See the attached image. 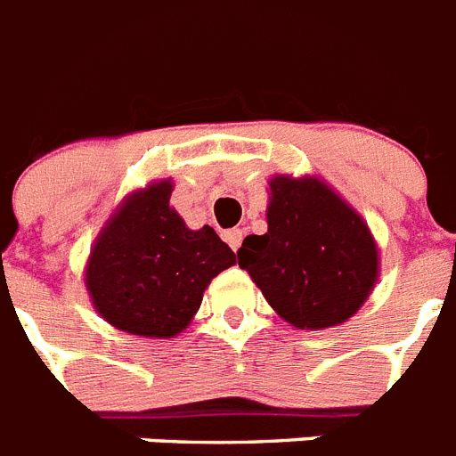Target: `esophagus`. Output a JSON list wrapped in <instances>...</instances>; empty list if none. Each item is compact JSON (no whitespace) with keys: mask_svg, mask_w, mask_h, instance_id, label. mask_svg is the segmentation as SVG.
Wrapping results in <instances>:
<instances>
[{"mask_svg":"<svg viewBox=\"0 0 456 456\" xmlns=\"http://www.w3.org/2000/svg\"><path fill=\"white\" fill-rule=\"evenodd\" d=\"M242 237H244V231L242 228H232V231H225L224 232V240L228 244H231V249L237 251L240 249V244H242Z\"/></svg>","mask_w":456,"mask_h":456,"instance_id":"esophagus-1","label":"esophagus"}]
</instances>
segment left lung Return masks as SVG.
Returning a JSON list of instances; mask_svg holds the SVG:
<instances>
[{
    "instance_id": "left-lung-1",
    "label": "left lung",
    "mask_w": 456,
    "mask_h": 456,
    "mask_svg": "<svg viewBox=\"0 0 456 456\" xmlns=\"http://www.w3.org/2000/svg\"><path fill=\"white\" fill-rule=\"evenodd\" d=\"M268 232L244 237L240 268L281 319L329 329L359 310L378 280V247L359 214L317 179H270Z\"/></svg>"
}]
</instances>
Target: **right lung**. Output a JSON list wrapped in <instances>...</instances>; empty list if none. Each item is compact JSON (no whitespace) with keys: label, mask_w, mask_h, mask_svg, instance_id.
Here are the masks:
<instances>
[{"label":"right lung","mask_w":456,"mask_h":456,"mask_svg":"<svg viewBox=\"0 0 456 456\" xmlns=\"http://www.w3.org/2000/svg\"><path fill=\"white\" fill-rule=\"evenodd\" d=\"M169 195V182L134 193L97 237L86 270L95 310L133 336L182 333L207 284L235 265V254L214 228L188 231Z\"/></svg>","instance_id":"obj_1"}]
</instances>
